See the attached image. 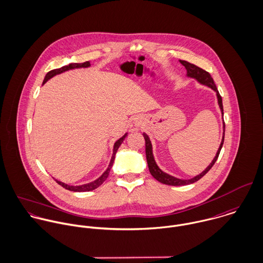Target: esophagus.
I'll return each instance as SVG.
<instances>
[{"label": "esophagus", "mask_w": 263, "mask_h": 263, "mask_svg": "<svg viewBox=\"0 0 263 263\" xmlns=\"http://www.w3.org/2000/svg\"><path fill=\"white\" fill-rule=\"evenodd\" d=\"M140 123H141V121H139L138 119L135 120V124H136V125H140Z\"/></svg>", "instance_id": "esophagus-1"}]
</instances>
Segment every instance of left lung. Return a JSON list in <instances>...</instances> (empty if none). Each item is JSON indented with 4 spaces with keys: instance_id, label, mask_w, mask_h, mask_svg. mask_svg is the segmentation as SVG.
I'll list each match as a JSON object with an SVG mask.
<instances>
[{
    "instance_id": "1",
    "label": "left lung",
    "mask_w": 263,
    "mask_h": 263,
    "mask_svg": "<svg viewBox=\"0 0 263 263\" xmlns=\"http://www.w3.org/2000/svg\"><path fill=\"white\" fill-rule=\"evenodd\" d=\"M180 63L185 66L186 70H187V77L190 78H194L196 79L199 83L205 85V86H208L210 87L212 90H214L216 92V95H217V99H218V104H219V107L221 109V114H222V117H223V105H222V98L216 88V85L211 77V74L204 70L203 68L193 64V63H190L185 60H179ZM224 132H226V124L223 122V136H222V140H221V143H220V146L216 153V156L215 158L213 159V161L210 163V165L199 175L195 176L194 178H191V179H179V178H176V177H173L165 172H163L159 166L157 165L156 161H155V158H154V155H153V146H152V142L149 140V137L143 133V137L145 139V155H146V161H147V165H148V169H149V172L151 174L153 175L154 178H156L158 181H160L161 183H164V184H167V185H174V186H179V185H186V184H191V183H194L198 180H200L212 167L213 165L215 164V162L217 161L218 159V156L220 154V151H221V147L223 145V141H224Z\"/></svg>"
}]
</instances>
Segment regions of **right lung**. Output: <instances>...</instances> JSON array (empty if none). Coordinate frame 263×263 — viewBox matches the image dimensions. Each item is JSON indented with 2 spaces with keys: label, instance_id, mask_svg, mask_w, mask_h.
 I'll return each mask as SVG.
<instances>
[{
  "label": "right lung",
  "instance_id": "obj_1",
  "mask_svg": "<svg viewBox=\"0 0 263 263\" xmlns=\"http://www.w3.org/2000/svg\"><path fill=\"white\" fill-rule=\"evenodd\" d=\"M89 66H90V62H89V61H86V62H83V63H70V64L65 65V66H62V67H60V68H56V69L50 70V71L46 74V77H45V79H44V81H43V85H44L49 79L53 78V77L56 76V74H59V73H61V72H64V71H66V70L73 69V68H80V67H89ZM127 134H128V133H126L124 136H122L120 139H118V140L115 142V144H114V151H112V157H111V159H110L109 165H108L107 169L103 172V174H102L99 178H97L96 180H94V181H92V182H89V183H86V184H83V185H77V186L68 185V184L63 183V182H61V181H59V180H56V179H55V181H56L59 185H61L62 187H64L65 190H68V191H70V192H90V191H93V190L97 189V187L100 186V185L106 180V178L108 177L109 171H110V169H111V167H112V164H114V161H115V157H116L117 151L119 149L120 145L122 144V142H123L124 139L126 138Z\"/></svg>",
  "mask_w": 263,
  "mask_h": 263
}]
</instances>
